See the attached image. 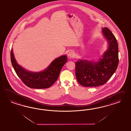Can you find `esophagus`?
<instances>
[{"label":"esophagus","mask_w":131,"mask_h":131,"mask_svg":"<svg viewBox=\"0 0 131 131\" xmlns=\"http://www.w3.org/2000/svg\"><path fill=\"white\" fill-rule=\"evenodd\" d=\"M68 56L70 59L73 58L75 57V53H74V52L72 51H70L69 53H68Z\"/></svg>","instance_id":"esophagus-1"}]
</instances>
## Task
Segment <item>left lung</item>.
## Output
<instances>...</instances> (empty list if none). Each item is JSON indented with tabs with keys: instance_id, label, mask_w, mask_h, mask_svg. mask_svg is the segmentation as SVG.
Wrapping results in <instances>:
<instances>
[{
	"instance_id": "8db88e82",
	"label": "left lung",
	"mask_w": 131,
	"mask_h": 131,
	"mask_svg": "<svg viewBox=\"0 0 131 131\" xmlns=\"http://www.w3.org/2000/svg\"><path fill=\"white\" fill-rule=\"evenodd\" d=\"M102 31L108 43V48L102 58L98 62L81 60L75 62L76 79L84 87L104 84L111 78L118 66V44L115 36L107 27H103Z\"/></svg>"
}]
</instances>
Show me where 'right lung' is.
<instances>
[{"label": "right lung", "instance_id": "obj_1", "mask_svg": "<svg viewBox=\"0 0 131 131\" xmlns=\"http://www.w3.org/2000/svg\"><path fill=\"white\" fill-rule=\"evenodd\" d=\"M12 50V48L10 57L12 66L20 79L31 88L44 89L50 87L58 79L62 68L67 61L66 56H61L54 60L44 71L31 72L17 63Z\"/></svg>", "mask_w": 131, "mask_h": 131}]
</instances>
